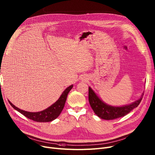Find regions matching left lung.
<instances>
[{"instance_id": "1", "label": "left lung", "mask_w": 155, "mask_h": 155, "mask_svg": "<svg viewBox=\"0 0 155 155\" xmlns=\"http://www.w3.org/2000/svg\"><path fill=\"white\" fill-rule=\"evenodd\" d=\"M143 96V93L138 100L130 104L123 106H113L104 103L96 94L94 91L89 87V102L91 106L98 117L106 120H114L128 114L140 104Z\"/></svg>"}]
</instances>
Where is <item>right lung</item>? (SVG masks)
Here are the masks:
<instances>
[{
  "label": "right lung",
  "mask_w": 155,
  "mask_h": 155,
  "mask_svg": "<svg viewBox=\"0 0 155 155\" xmlns=\"http://www.w3.org/2000/svg\"><path fill=\"white\" fill-rule=\"evenodd\" d=\"M72 87H73V84L68 87L64 91V92L62 93L60 97L58 99L56 102L54 103L47 109H45V110L39 112L32 113L25 111L20 110L19 108L15 106L10 101H8V103H10L12 107H13L15 110L19 111L30 120H32L36 122H50L56 119L61 114L64 107L68 94L72 88Z\"/></svg>",
  "instance_id": "right-lung-1"
}]
</instances>
